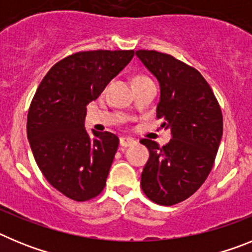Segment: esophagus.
<instances>
[{"mask_svg": "<svg viewBox=\"0 0 252 252\" xmlns=\"http://www.w3.org/2000/svg\"><path fill=\"white\" fill-rule=\"evenodd\" d=\"M135 140L132 137H120V145L124 146V148H127V146H131L135 144Z\"/></svg>", "mask_w": 252, "mask_h": 252, "instance_id": "34e87169", "label": "esophagus"}]
</instances>
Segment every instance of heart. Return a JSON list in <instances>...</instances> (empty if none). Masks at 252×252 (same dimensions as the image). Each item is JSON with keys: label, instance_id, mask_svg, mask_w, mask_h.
Segmentation results:
<instances>
[{"label": "heart", "instance_id": "obj_1", "mask_svg": "<svg viewBox=\"0 0 252 252\" xmlns=\"http://www.w3.org/2000/svg\"><path fill=\"white\" fill-rule=\"evenodd\" d=\"M146 79H149V78L145 77V75H136V77L133 78V82H141L146 81Z\"/></svg>", "mask_w": 252, "mask_h": 252}]
</instances>
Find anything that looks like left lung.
Here are the masks:
<instances>
[{"label": "left lung", "instance_id": "obj_1", "mask_svg": "<svg viewBox=\"0 0 252 252\" xmlns=\"http://www.w3.org/2000/svg\"><path fill=\"white\" fill-rule=\"evenodd\" d=\"M136 57L159 82L157 117L171 131L164 146L140 141L150 153L141 188L150 201L173 206L197 192L212 170L223 131L222 112L197 69L155 50H137Z\"/></svg>", "mask_w": 252, "mask_h": 252}]
</instances>
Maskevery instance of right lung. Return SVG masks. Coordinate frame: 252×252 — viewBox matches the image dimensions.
Masks as SVG:
<instances>
[{
    "label": "right lung",
    "instance_id": "1",
    "mask_svg": "<svg viewBox=\"0 0 252 252\" xmlns=\"http://www.w3.org/2000/svg\"><path fill=\"white\" fill-rule=\"evenodd\" d=\"M133 50L79 51L46 73L31 101L28 139L49 183L73 201L103 190L119 148L111 132L86 131L87 104L127 65Z\"/></svg>",
    "mask_w": 252,
    "mask_h": 252
}]
</instances>
